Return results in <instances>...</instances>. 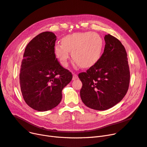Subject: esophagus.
<instances>
[{
    "label": "esophagus",
    "instance_id": "esophagus-1",
    "mask_svg": "<svg viewBox=\"0 0 147 147\" xmlns=\"http://www.w3.org/2000/svg\"><path fill=\"white\" fill-rule=\"evenodd\" d=\"M78 79V76L77 74H73V80H76Z\"/></svg>",
    "mask_w": 147,
    "mask_h": 147
}]
</instances>
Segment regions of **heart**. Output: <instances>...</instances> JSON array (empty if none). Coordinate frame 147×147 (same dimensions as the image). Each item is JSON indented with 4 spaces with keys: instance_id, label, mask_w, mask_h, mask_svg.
Returning a JSON list of instances; mask_svg holds the SVG:
<instances>
[{
    "instance_id": "obj_1",
    "label": "heart",
    "mask_w": 147,
    "mask_h": 147,
    "mask_svg": "<svg viewBox=\"0 0 147 147\" xmlns=\"http://www.w3.org/2000/svg\"><path fill=\"white\" fill-rule=\"evenodd\" d=\"M54 46V53L62 65H68L69 52L74 63L83 68L96 64L102 55L104 42L96 33L84 32L69 34Z\"/></svg>"
}]
</instances>
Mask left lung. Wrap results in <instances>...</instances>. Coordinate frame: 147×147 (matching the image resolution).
Returning <instances> with one entry per match:
<instances>
[{
  "instance_id": "obj_1",
  "label": "left lung",
  "mask_w": 147,
  "mask_h": 147,
  "mask_svg": "<svg viewBox=\"0 0 147 147\" xmlns=\"http://www.w3.org/2000/svg\"><path fill=\"white\" fill-rule=\"evenodd\" d=\"M105 48L99 61L86 72L79 74L82 82L80 94L88 107L106 110L120 102L126 94L130 71L126 49L117 38L104 37Z\"/></svg>"
}]
</instances>
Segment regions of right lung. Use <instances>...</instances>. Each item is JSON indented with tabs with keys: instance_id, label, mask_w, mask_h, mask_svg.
Segmentation results:
<instances>
[{
	"instance_id": "1",
	"label": "right lung",
	"mask_w": 147,
	"mask_h": 147,
	"mask_svg": "<svg viewBox=\"0 0 147 147\" xmlns=\"http://www.w3.org/2000/svg\"><path fill=\"white\" fill-rule=\"evenodd\" d=\"M56 40L52 32L38 34L27 45L21 62L20 84L23 98L38 111L57 107L62 99V90L73 78L56 58Z\"/></svg>"
}]
</instances>
